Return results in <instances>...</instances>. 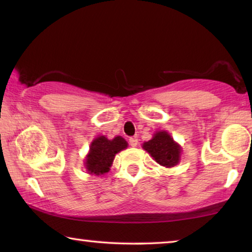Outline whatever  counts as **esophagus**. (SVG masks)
I'll return each instance as SVG.
<instances>
[{"label":"esophagus","mask_w":252,"mask_h":252,"mask_svg":"<svg viewBox=\"0 0 252 252\" xmlns=\"http://www.w3.org/2000/svg\"><path fill=\"white\" fill-rule=\"evenodd\" d=\"M129 143H130L131 147H136V146H138L139 141H138V139L135 138V136H131V138L129 139Z\"/></svg>","instance_id":"esophagus-1"}]
</instances>
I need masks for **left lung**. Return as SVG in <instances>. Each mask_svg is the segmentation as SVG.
Segmentation results:
<instances>
[{
	"label": "left lung",
	"instance_id": "left-lung-1",
	"mask_svg": "<svg viewBox=\"0 0 252 252\" xmlns=\"http://www.w3.org/2000/svg\"><path fill=\"white\" fill-rule=\"evenodd\" d=\"M143 149L158 163L167 168L174 167L180 159V147L165 131L157 132L152 140L143 143Z\"/></svg>",
	"mask_w": 252,
	"mask_h": 252
}]
</instances>
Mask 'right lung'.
Returning a JSON list of instances; mask_svg holds the SVG:
<instances>
[{
	"label": "right lung",
	"mask_w": 252,
	"mask_h": 252,
	"mask_svg": "<svg viewBox=\"0 0 252 252\" xmlns=\"http://www.w3.org/2000/svg\"><path fill=\"white\" fill-rule=\"evenodd\" d=\"M127 147L122 136H116L113 140L99 136L91 143L90 153L85 159V167L89 173L100 176L109 171L112 161L118 152Z\"/></svg>",
	"instance_id": "obj_1"
}]
</instances>
